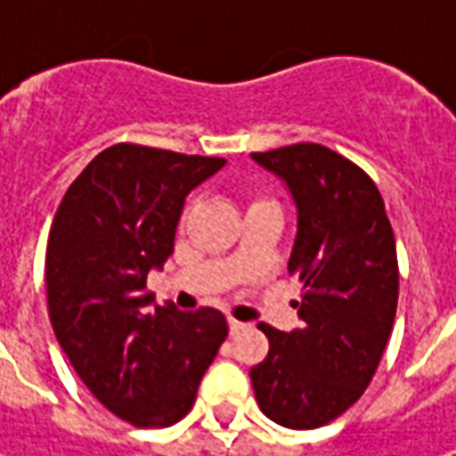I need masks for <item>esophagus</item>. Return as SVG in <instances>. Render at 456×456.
<instances>
[{
  "label": "esophagus",
  "mask_w": 456,
  "mask_h": 456,
  "mask_svg": "<svg viewBox=\"0 0 456 456\" xmlns=\"http://www.w3.org/2000/svg\"><path fill=\"white\" fill-rule=\"evenodd\" d=\"M228 327H231V332L236 335V332H240V330H246V324L238 322V320H228Z\"/></svg>",
  "instance_id": "34e87169"
}]
</instances>
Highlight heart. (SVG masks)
<instances>
[{
    "label": "heart",
    "mask_w": 456,
    "mask_h": 456,
    "mask_svg": "<svg viewBox=\"0 0 456 456\" xmlns=\"http://www.w3.org/2000/svg\"><path fill=\"white\" fill-rule=\"evenodd\" d=\"M190 210H192V205H187V208H184V213H183V220H187V216H190Z\"/></svg>",
    "instance_id": "heart-1"
}]
</instances>
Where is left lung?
<instances>
[{"label": "left lung", "mask_w": 456, "mask_h": 456, "mask_svg": "<svg viewBox=\"0 0 456 456\" xmlns=\"http://www.w3.org/2000/svg\"><path fill=\"white\" fill-rule=\"evenodd\" d=\"M281 177L297 205L289 273L299 276L302 327L269 324V355L251 368L261 411L289 429H317L345 413L391 338L398 305L395 238L376 183L322 144L251 154Z\"/></svg>", "instance_id": "8db88e82"}]
</instances>
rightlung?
I'll return each instance as SVG.
<instances>
[{
	"mask_svg": "<svg viewBox=\"0 0 456 456\" xmlns=\"http://www.w3.org/2000/svg\"><path fill=\"white\" fill-rule=\"evenodd\" d=\"M225 159L114 144L62 195L45 254L47 312L86 388L134 427L192 409L228 322L218 309L154 305L147 273L175 251L184 198Z\"/></svg>",
	"mask_w": 456,
	"mask_h": 456,
	"instance_id": "add662e5",
	"label": "right lung"
}]
</instances>
